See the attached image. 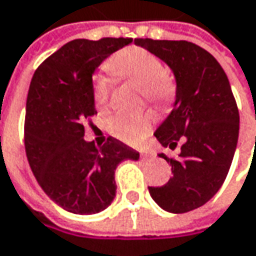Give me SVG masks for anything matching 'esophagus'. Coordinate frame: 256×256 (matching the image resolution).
Segmentation results:
<instances>
[{
	"label": "esophagus",
	"mask_w": 256,
	"mask_h": 256,
	"mask_svg": "<svg viewBox=\"0 0 256 256\" xmlns=\"http://www.w3.org/2000/svg\"><path fill=\"white\" fill-rule=\"evenodd\" d=\"M141 158H142V160H145V161H150V160H154L155 156H154V154H151V152H142L141 154Z\"/></svg>",
	"instance_id": "1"
}]
</instances>
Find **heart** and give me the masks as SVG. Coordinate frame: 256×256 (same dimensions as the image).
Returning a JSON list of instances; mask_svg holds the SVG:
<instances>
[{
  "label": "heart",
  "mask_w": 256,
  "mask_h": 256,
  "mask_svg": "<svg viewBox=\"0 0 256 256\" xmlns=\"http://www.w3.org/2000/svg\"><path fill=\"white\" fill-rule=\"evenodd\" d=\"M114 75L131 81L142 88L145 96L156 104H165L172 96V82L166 76V70L158 56L144 48L131 46L114 56L110 62ZM94 102L102 108L108 102L110 81L105 76H98L92 86ZM152 125V118L148 114L121 111L116 112L108 122L112 135L128 144H136L148 134Z\"/></svg>",
  "instance_id": "b5f03b06"
}]
</instances>
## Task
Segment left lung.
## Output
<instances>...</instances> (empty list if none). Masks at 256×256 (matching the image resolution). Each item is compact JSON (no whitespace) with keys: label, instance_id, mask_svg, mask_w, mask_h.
Wrapping results in <instances>:
<instances>
[{"label":"left lung","instance_id":"left-lung-1","mask_svg":"<svg viewBox=\"0 0 256 256\" xmlns=\"http://www.w3.org/2000/svg\"><path fill=\"white\" fill-rule=\"evenodd\" d=\"M142 46L171 68L175 101L170 115L154 135L162 146L181 152L172 160L158 154L172 166L164 186H150L160 208L171 214L196 210L220 191L231 168L240 135V112L228 76L208 51L188 41L136 38Z\"/></svg>","mask_w":256,"mask_h":256}]
</instances>
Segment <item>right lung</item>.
I'll list each match as a JSON object with an SVG mask.
<instances>
[{
    "label": "right lung",
    "instance_id": "add662e5",
    "mask_svg": "<svg viewBox=\"0 0 256 256\" xmlns=\"http://www.w3.org/2000/svg\"><path fill=\"white\" fill-rule=\"evenodd\" d=\"M132 38L74 40L48 56L31 80L25 110V152L40 186L65 211L92 215L111 205L115 170L140 152L110 136L95 148L84 122L96 112L92 76Z\"/></svg>",
    "mask_w": 256,
    "mask_h": 256
}]
</instances>
